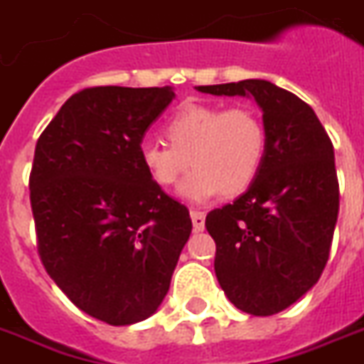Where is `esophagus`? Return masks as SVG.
<instances>
[{
  "instance_id": "esophagus-1",
  "label": "esophagus",
  "mask_w": 364,
  "mask_h": 364,
  "mask_svg": "<svg viewBox=\"0 0 364 364\" xmlns=\"http://www.w3.org/2000/svg\"><path fill=\"white\" fill-rule=\"evenodd\" d=\"M191 222H193V230L196 232H203L205 230V213L201 210H191Z\"/></svg>"
}]
</instances>
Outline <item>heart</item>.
Here are the masks:
<instances>
[{"mask_svg": "<svg viewBox=\"0 0 364 364\" xmlns=\"http://www.w3.org/2000/svg\"><path fill=\"white\" fill-rule=\"evenodd\" d=\"M163 134L168 146L156 140L140 144V163L161 188L174 186L188 165L193 167L178 191L196 205L249 190L266 157V125L247 104H182Z\"/></svg>", "mask_w": 364, "mask_h": 364, "instance_id": "heart-1", "label": "heart"}]
</instances>
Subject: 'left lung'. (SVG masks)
Wrapping results in <instances>:
<instances>
[{"mask_svg": "<svg viewBox=\"0 0 364 364\" xmlns=\"http://www.w3.org/2000/svg\"><path fill=\"white\" fill-rule=\"evenodd\" d=\"M216 97H252L267 132L255 184L207 214L214 272L245 314L273 315L302 298L325 269L340 208L334 148L309 104L266 80L201 85Z\"/></svg>", "mask_w": 364, "mask_h": 364, "instance_id": "left-lung-1", "label": "left lung"}]
</instances>
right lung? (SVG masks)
Returning a JSON list of instances; mask_svg holds the SVG:
<instances>
[{
  "instance_id": "obj_1",
  "label": "right lung",
  "mask_w": 364,
  "mask_h": 364,
  "mask_svg": "<svg viewBox=\"0 0 364 364\" xmlns=\"http://www.w3.org/2000/svg\"><path fill=\"white\" fill-rule=\"evenodd\" d=\"M173 87H89L41 132L30 201L45 269L95 319L123 326L161 306L191 218L150 178L140 144Z\"/></svg>"
}]
</instances>
